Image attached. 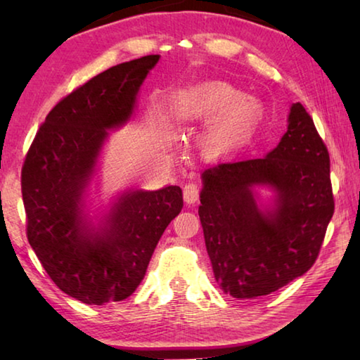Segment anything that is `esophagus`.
Here are the masks:
<instances>
[{
	"label": "esophagus",
	"mask_w": 360,
	"mask_h": 360,
	"mask_svg": "<svg viewBox=\"0 0 360 360\" xmlns=\"http://www.w3.org/2000/svg\"><path fill=\"white\" fill-rule=\"evenodd\" d=\"M198 200H200V187L195 182H188L184 187V201L187 204H195Z\"/></svg>",
	"instance_id": "esophagus-1"
}]
</instances>
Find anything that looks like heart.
<instances>
[{
	"label": "heart",
	"mask_w": 360,
	"mask_h": 360,
	"mask_svg": "<svg viewBox=\"0 0 360 360\" xmlns=\"http://www.w3.org/2000/svg\"><path fill=\"white\" fill-rule=\"evenodd\" d=\"M181 111L187 119L210 120L202 142L209 150L223 151L244 139L259 119V105L244 97L226 82H205L181 97Z\"/></svg>",
	"instance_id": "1"
}]
</instances>
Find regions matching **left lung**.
<instances>
[{
  "label": "left lung",
  "mask_w": 360,
  "mask_h": 360,
  "mask_svg": "<svg viewBox=\"0 0 360 360\" xmlns=\"http://www.w3.org/2000/svg\"><path fill=\"white\" fill-rule=\"evenodd\" d=\"M200 219L213 274L233 298H257L311 269L334 213L330 153L312 117L290 106L288 131L264 158L219 162L201 174ZM271 186L259 210L253 188Z\"/></svg>",
  "instance_id": "1"
}]
</instances>
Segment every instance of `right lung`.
I'll list each match as a JSON object with an SVG mask.
<instances>
[{"label": "right lung", "instance_id": "1", "mask_svg": "<svg viewBox=\"0 0 360 360\" xmlns=\"http://www.w3.org/2000/svg\"><path fill=\"white\" fill-rule=\"evenodd\" d=\"M159 56L120 63L49 111L21 170L29 244L51 280L88 304L120 302L139 286L158 241L182 210V190L122 193L101 226L83 213L85 192L108 137L131 117Z\"/></svg>", "mask_w": 360, "mask_h": 360}]
</instances>
